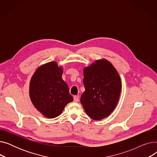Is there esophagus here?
<instances>
[{
	"label": "esophagus",
	"instance_id": "1",
	"mask_svg": "<svg viewBox=\"0 0 157 157\" xmlns=\"http://www.w3.org/2000/svg\"><path fill=\"white\" fill-rule=\"evenodd\" d=\"M74 101L75 102H77L79 101L78 96H74Z\"/></svg>",
	"mask_w": 157,
	"mask_h": 157
}]
</instances>
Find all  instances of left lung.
<instances>
[{
    "label": "left lung",
    "mask_w": 157,
    "mask_h": 157,
    "mask_svg": "<svg viewBox=\"0 0 157 157\" xmlns=\"http://www.w3.org/2000/svg\"><path fill=\"white\" fill-rule=\"evenodd\" d=\"M85 91L80 101L88 116L95 120L108 117L116 108L121 88L119 74L106 60H96L84 69Z\"/></svg>",
    "instance_id": "obj_1"
}]
</instances>
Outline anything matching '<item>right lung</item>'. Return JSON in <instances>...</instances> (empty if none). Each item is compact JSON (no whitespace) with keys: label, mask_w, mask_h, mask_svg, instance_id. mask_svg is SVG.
<instances>
[{"label":"right lung","mask_w":157,"mask_h":157,"mask_svg":"<svg viewBox=\"0 0 157 157\" xmlns=\"http://www.w3.org/2000/svg\"><path fill=\"white\" fill-rule=\"evenodd\" d=\"M62 67L51 62L39 67L30 80V99L48 118L59 116L65 106L73 101L68 85L62 78Z\"/></svg>","instance_id":"add662e5"}]
</instances>
